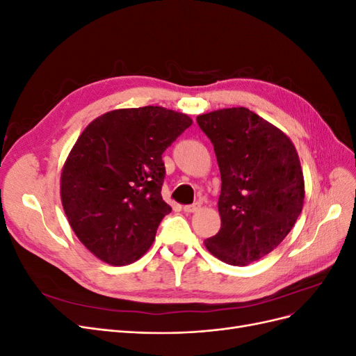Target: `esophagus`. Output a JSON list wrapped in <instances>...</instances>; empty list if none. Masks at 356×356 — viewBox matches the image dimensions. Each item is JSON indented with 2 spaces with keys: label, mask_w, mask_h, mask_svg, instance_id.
Here are the masks:
<instances>
[{
  "label": "esophagus",
  "mask_w": 356,
  "mask_h": 356,
  "mask_svg": "<svg viewBox=\"0 0 356 356\" xmlns=\"http://www.w3.org/2000/svg\"><path fill=\"white\" fill-rule=\"evenodd\" d=\"M199 209H200V203L186 204V207H184V211H186L187 213H193V212H196V211H199Z\"/></svg>",
  "instance_id": "1"
}]
</instances>
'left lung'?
Masks as SVG:
<instances>
[{
    "label": "left lung",
    "instance_id": "left-lung-1",
    "mask_svg": "<svg viewBox=\"0 0 356 356\" xmlns=\"http://www.w3.org/2000/svg\"><path fill=\"white\" fill-rule=\"evenodd\" d=\"M221 174L220 232L207 250L232 266L260 260L294 227L305 202V179L291 139L243 106L197 115Z\"/></svg>",
    "mask_w": 356,
    "mask_h": 356
}]
</instances>
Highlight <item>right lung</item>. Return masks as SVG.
Wrapping results in <instances>:
<instances>
[{
  "instance_id": "obj_1",
  "label": "right lung",
  "mask_w": 356,
  "mask_h": 356,
  "mask_svg": "<svg viewBox=\"0 0 356 356\" xmlns=\"http://www.w3.org/2000/svg\"><path fill=\"white\" fill-rule=\"evenodd\" d=\"M191 123L148 105L106 113L79 136L62 169L60 199L71 229L99 260L126 266L153 245L172 211L161 197V154Z\"/></svg>"
}]
</instances>
